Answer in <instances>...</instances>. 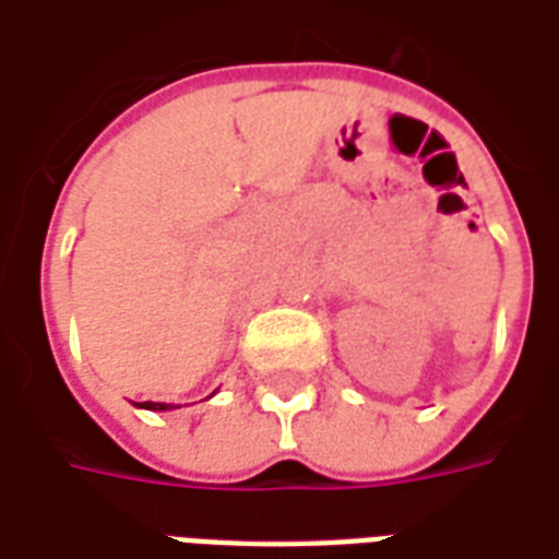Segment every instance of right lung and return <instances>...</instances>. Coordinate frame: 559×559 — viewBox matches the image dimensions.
<instances>
[{"label": "right lung", "instance_id": "add662e5", "mask_svg": "<svg viewBox=\"0 0 559 559\" xmlns=\"http://www.w3.org/2000/svg\"><path fill=\"white\" fill-rule=\"evenodd\" d=\"M136 408H145V411H169L173 405H166V402H140Z\"/></svg>", "mask_w": 559, "mask_h": 559}]
</instances>
